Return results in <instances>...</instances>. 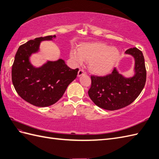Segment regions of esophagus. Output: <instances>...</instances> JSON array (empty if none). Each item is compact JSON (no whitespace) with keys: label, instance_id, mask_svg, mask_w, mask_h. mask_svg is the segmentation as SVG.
<instances>
[{"label":"esophagus","instance_id":"obj_1","mask_svg":"<svg viewBox=\"0 0 159 159\" xmlns=\"http://www.w3.org/2000/svg\"><path fill=\"white\" fill-rule=\"evenodd\" d=\"M84 74H86V72L85 71L84 69H80L79 71H78V73H77V76L80 77L81 75H82Z\"/></svg>","mask_w":159,"mask_h":159}]
</instances>
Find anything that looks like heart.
Returning a JSON list of instances; mask_svg holds the SVG:
<instances>
[{
  "instance_id": "obj_1",
  "label": "heart",
  "mask_w": 159,
  "mask_h": 159,
  "mask_svg": "<svg viewBox=\"0 0 159 159\" xmlns=\"http://www.w3.org/2000/svg\"><path fill=\"white\" fill-rule=\"evenodd\" d=\"M71 56L78 63L90 62V71L97 75H106L111 71L119 57L117 48L109 47L104 42L81 44L78 51L73 50Z\"/></svg>"
}]
</instances>
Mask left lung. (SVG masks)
I'll return each mask as SVG.
<instances>
[{
	"label": "left lung",
	"instance_id": "8db88e82",
	"mask_svg": "<svg viewBox=\"0 0 159 159\" xmlns=\"http://www.w3.org/2000/svg\"><path fill=\"white\" fill-rule=\"evenodd\" d=\"M135 59V75L126 78L115 68L105 76L91 75L88 95L94 103L105 110L115 111L128 106L140 95L146 81L144 58L141 50L131 48L125 52Z\"/></svg>",
	"mask_w": 159,
	"mask_h": 159
}]
</instances>
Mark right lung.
Wrapping results in <instances>:
<instances>
[{"instance_id": "add662e5", "label": "right lung", "mask_w": 159, "mask_h": 159, "mask_svg": "<svg viewBox=\"0 0 159 159\" xmlns=\"http://www.w3.org/2000/svg\"><path fill=\"white\" fill-rule=\"evenodd\" d=\"M54 36L36 38L19 46L15 54L11 77L15 90L21 98L34 106L45 107L59 100L74 80L79 69H72L65 61H48L36 68L29 57L39 50L41 41L51 40Z\"/></svg>"}]
</instances>
